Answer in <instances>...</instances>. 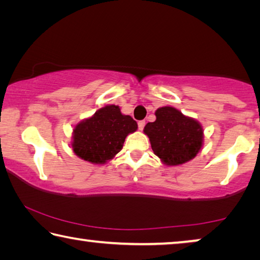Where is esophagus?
I'll return each mask as SVG.
<instances>
[{
	"label": "esophagus",
	"instance_id": "obj_1",
	"mask_svg": "<svg viewBox=\"0 0 260 260\" xmlns=\"http://www.w3.org/2000/svg\"><path fill=\"white\" fill-rule=\"evenodd\" d=\"M144 125H146V121H144V120H140V121L138 122L139 129H140V131H142V129L144 128Z\"/></svg>",
	"mask_w": 260,
	"mask_h": 260
}]
</instances>
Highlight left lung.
<instances>
[{"label":"left lung","mask_w":260,"mask_h":260,"mask_svg":"<svg viewBox=\"0 0 260 260\" xmlns=\"http://www.w3.org/2000/svg\"><path fill=\"white\" fill-rule=\"evenodd\" d=\"M156 120L144 126L152 151L166 166H178L193 159L204 142L200 121L184 116L173 107L156 110Z\"/></svg>","instance_id":"8db88e82"}]
</instances>
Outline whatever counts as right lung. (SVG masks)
Returning <instances> with one entry per match:
<instances>
[{
    "mask_svg": "<svg viewBox=\"0 0 260 260\" xmlns=\"http://www.w3.org/2000/svg\"><path fill=\"white\" fill-rule=\"evenodd\" d=\"M136 129V121L122 114L118 105H105L74 126L72 150L94 165L107 164L121 150L126 136Z\"/></svg>",
    "mask_w": 260,
    "mask_h": 260,
    "instance_id": "add662e5",
    "label": "right lung"
}]
</instances>
